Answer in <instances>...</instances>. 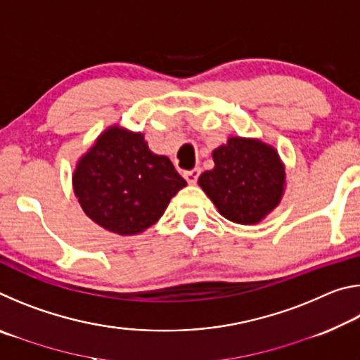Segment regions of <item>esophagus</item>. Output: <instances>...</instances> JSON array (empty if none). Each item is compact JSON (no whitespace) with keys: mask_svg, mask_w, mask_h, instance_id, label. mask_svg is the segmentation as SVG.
Returning <instances> with one entry per match:
<instances>
[{"mask_svg":"<svg viewBox=\"0 0 360 360\" xmlns=\"http://www.w3.org/2000/svg\"><path fill=\"white\" fill-rule=\"evenodd\" d=\"M198 176H200V168H193V169H191V172L184 173V178L188 184H195L198 179Z\"/></svg>","mask_w":360,"mask_h":360,"instance_id":"obj_1","label":"esophagus"}]
</instances>
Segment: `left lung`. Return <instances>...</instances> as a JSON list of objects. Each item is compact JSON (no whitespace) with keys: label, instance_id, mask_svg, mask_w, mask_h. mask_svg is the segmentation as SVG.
<instances>
[{"label":"left lung","instance_id":"obj_1","mask_svg":"<svg viewBox=\"0 0 360 360\" xmlns=\"http://www.w3.org/2000/svg\"><path fill=\"white\" fill-rule=\"evenodd\" d=\"M214 168L198 186L229 221L254 225L281 203L285 165L278 150L259 138L230 136L212 150Z\"/></svg>","mask_w":360,"mask_h":360}]
</instances>
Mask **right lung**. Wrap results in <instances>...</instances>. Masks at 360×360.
I'll list each match as a JSON object with an SVG mask.
<instances>
[{
  "instance_id": "obj_1",
  "label": "right lung",
  "mask_w": 360,
  "mask_h": 360,
  "mask_svg": "<svg viewBox=\"0 0 360 360\" xmlns=\"http://www.w3.org/2000/svg\"><path fill=\"white\" fill-rule=\"evenodd\" d=\"M187 182L144 135L111 125L79 157L72 191L95 224L115 235H139L163 216Z\"/></svg>"
}]
</instances>
